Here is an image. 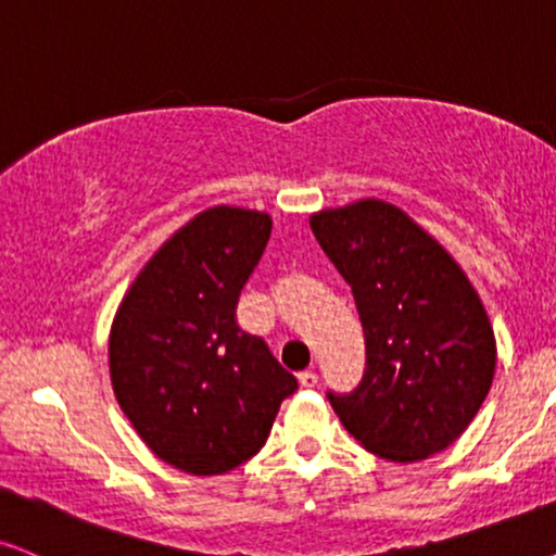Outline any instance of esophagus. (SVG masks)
Masks as SVG:
<instances>
[{"instance_id": "obj_1", "label": "esophagus", "mask_w": 556, "mask_h": 556, "mask_svg": "<svg viewBox=\"0 0 556 556\" xmlns=\"http://www.w3.org/2000/svg\"><path fill=\"white\" fill-rule=\"evenodd\" d=\"M299 383H301V387L312 389V387H317V383H319V376H317V371H314V368H306V371L299 374Z\"/></svg>"}]
</instances>
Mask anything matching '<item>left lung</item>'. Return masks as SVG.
Here are the masks:
<instances>
[{
	"instance_id": "1",
	"label": "left lung",
	"mask_w": 556,
	"mask_h": 556,
	"mask_svg": "<svg viewBox=\"0 0 556 556\" xmlns=\"http://www.w3.org/2000/svg\"><path fill=\"white\" fill-rule=\"evenodd\" d=\"M309 224L351 286L366 338L358 387L327 392L340 422L389 462L448 448L482 407L497 361L469 278L396 205L368 198L319 211Z\"/></svg>"
}]
</instances>
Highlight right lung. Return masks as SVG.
I'll return each instance as SVG.
<instances>
[{
    "instance_id": "obj_1",
    "label": "right lung",
    "mask_w": 556,
    "mask_h": 556,
    "mask_svg": "<svg viewBox=\"0 0 556 556\" xmlns=\"http://www.w3.org/2000/svg\"><path fill=\"white\" fill-rule=\"evenodd\" d=\"M270 229L260 211H203L143 265L115 314V400L141 441L188 475H224L255 456L299 389L237 321Z\"/></svg>"
}]
</instances>
